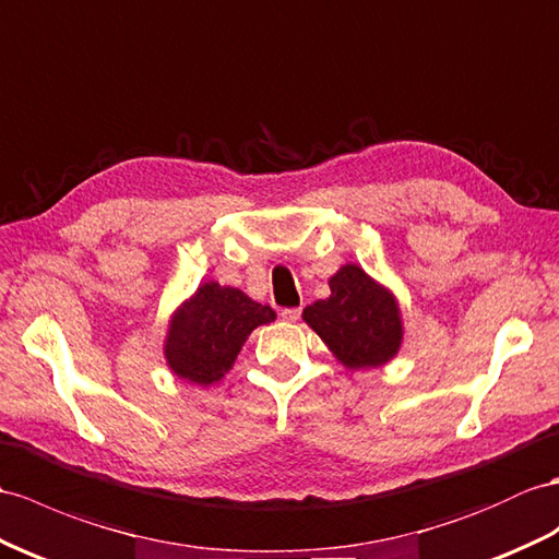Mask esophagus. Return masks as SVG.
Masks as SVG:
<instances>
[{"mask_svg": "<svg viewBox=\"0 0 559 559\" xmlns=\"http://www.w3.org/2000/svg\"><path fill=\"white\" fill-rule=\"evenodd\" d=\"M282 320H287V322H296L298 318H301V308H284L282 312Z\"/></svg>", "mask_w": 559, "mask_h": 559, "instance_id": "obj_1", "label": "esophagus"}]
</instances>
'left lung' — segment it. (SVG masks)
<instances>
[{"label":"left lung","mask_w":559,"mask_h":559,"mask_svg":"<svg viewBox=\"0 0 559 559\" xmlns=\"http://www.w3.org/2000/svg\"><path fill=\"white\" fill-rule=\"evenodd\" d=\"M330 289V298L304 310V320L334 356L346 367H377L396 356L403 326L393 296L358 265L338 270Z\"/></svg>","instance_id":"1"}]
</instances>
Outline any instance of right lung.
Here are the masks:
<instances>
[{
  "label": "right lung",
  "instance_id": "add662e5",
  "mask_svg": "<svg viewBox=\"0 0 559 559\" xmlns=\"http://www.w3.org/2000/svg\"><path fill=\"white\" fill-rule=\"evenodd\" d=\"M272 320L275 310L251 301L243 292L217 282L201 284L170 322L168 365L187 382L213 384L235 365L255 326Z\"/></svg>",
  "mask_w": 559,
  "mask_h": 559
}]
</instances>
